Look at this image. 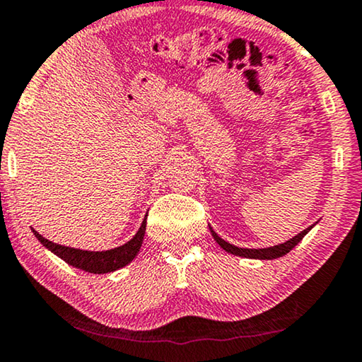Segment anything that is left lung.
<instances>
[{
  "instance_id": "8db88e82",
  "label": "left lung",
  "mask_w": 362,
  "mask_h": 362,
  "mask_svg": "<svg viewBox=\"0 0 362 362\" xmlns=\"http://www.w3.org/2000/svg\"><path fill=\"white\" fill-rule=\"evenodd\" d=\"M310 229H311V227H308V229H305V230H301L300 234L291 237L290 240L284 242V244H279V245H274V247H267V249H242V247H235V245L229 244V242H226L224 239H221V237L217 235L212 229H211V232H212V237H214V240L217 242V244H219L226 252H229V254L245 257V259L272 260V259H279V257H284V255L288 254V252L293 249V247L298 244V242L303 239L306 234H308Z\"/></svg>"
}]
</instances>
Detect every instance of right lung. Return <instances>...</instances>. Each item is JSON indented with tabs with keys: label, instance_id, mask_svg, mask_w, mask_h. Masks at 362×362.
I'll use <instances>...</instances> for the list:
<instances>
[{
	"label": "right lung",
	"instance_id": "right-lung-1",
	"mask_svg": "<svg viewBox=\"0 0 362 362\" xmlns=\"http://www.w3.org/2000/svg\"><path fill=\"white\" fill-rule=\"evenodd\" d=\"M146 230V217L145 221L141 222L140 229L133 237L132 240H128L127 244L120 247H115V249L110 250H102V252H92V250H81L74 249V247H66L54 244V242L44 239V237L33 229L36 239L41 242V244L54 252L57 257H61L64 262H67L69 265L76 267V269H81L83 272H90V274H108V272H115L122 267L130 264V262L135 259V255L140 252L143 237H145Z\"/></svg>",
	"mask_w": 362,
	"mask_h": 362
}]
</instances>
